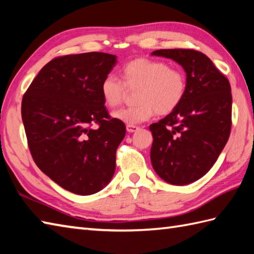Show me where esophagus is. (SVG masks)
<instances>
[{
  "label": "esophagus",
  "instance_id": "34e87169",
  "mask_svg": "<svg viewBox=\"0 0 254 254\" xmlns=\"http://www.w3.org/2000/svg\"><path fill=\"white\" fill-rule=\"evenodd\" d=\"M139 130V127L137 126H131V124H127V131L133 133V132H136Z\"/></svg>",
  "mask_w": 254,
  "mask_h": 254
}]
</instances>
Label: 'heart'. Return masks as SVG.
Listing matches in <instances>:
<instances>
[{
    "instance_id": "heart-1",
    "label": "heart",
    "mask_w": 254,
    "mask_h": 254,
    "mask_svg": "<svg viewBox=\"0 0 254 254\" xmlns=\"http://www.w3.org/2000/svg\"><path fill=\"white\" fill-rule=\"evenodd\" d=\"M123 82L112 74L101 80L100 94L105 105L116 108L121 104L127 87L135 89V106L113 112V118L123 123L147 121L155 113L169 115L180 106L187 93V77L181 69L168 63L147 58H137L122 67Z\"/></svg>"
}]
</instances>
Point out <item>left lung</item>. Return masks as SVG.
<instances>
[{"label":"left lung","instance_id":"1","mask_svg":"<svg viewBox=\"0 0 254 254\" xmlns=\"http://www.w3.org/2000/svg\"><path fill=\"white\" fill-rule=\"evenodd\" d=\"M153 56L172 59L187 73V93L180 106L149 126L154 142L150 160L161 179L185 186L202 178L216 163L231 130L228 78L204 53L161 49Z\"/></svg>","mask_w":254,"mask_h":254}]
</instances>
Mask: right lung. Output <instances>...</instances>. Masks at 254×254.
Returning a JSON list of instances; mask_svg holds the SVG:
<instances>
[{"instance_id": "1", "label": "right lung", "mask_w": 254, "mask_h": 254, "mask_svg": "<svg viewBox=\"0 0 254 254\" xmlns=\"http://www.w3.org/2000/svg\"><path fill=\"white\" fill-rule=\"evenodd\" d=\"M117 62L104 52L58 57L40 69L21 100L36 165L65 190L90 195L110 182L126 124L111 118L100 84Z\"/></svg>"}]
</instances>
